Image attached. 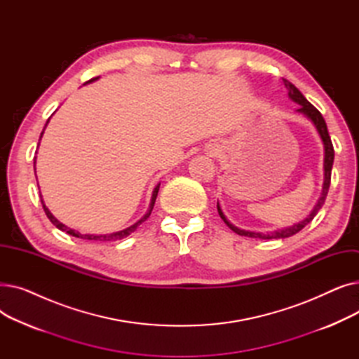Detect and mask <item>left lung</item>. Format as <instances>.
I'll return each mask as SVG.
<instances>
[{
  "label": "left lung",
  "mask_w": 359,
  "mask_h": 359,
  "mask_svg": "<svg viewBox=\"0 0 359 359\" xmlns=\"http://www.w3.org/2000/svg\"><path fill=\"white\" fill-rule=\"evenodd\" d=\"M282 83H284L285 88L288 90V97L299 104V109H297V113H301V115H304L307 119L311 121V123L314 125L317 134L320 137V140H322L323 142V148H325V158H323V172H325V177H323V189H322V194H320V198L317 201V203L314 205V208L311 210V212L304 218L301 219L298 222H295L294 225H291V227H282V229H278V230H272V231H249V230H243V229H238L236 227V225L233 222L229 221V218L224 215L221 206H219V202H217V210H218V214L219 217L222 218V221L229 225V227L237 233L238 236H244V237H252V238H262V240H271V238H287V237H291L294 234H297L298 231L303 230L306 225L309 222H311V219L316 217V214L318 212V210L322 208L325 201H326V196H327V192H329V186H330V176H332V167H333V160H334V149H333V145H332V141H330V137H329V132H327V125L322 116V113H320L304 96L303 93H301L294 84H291L288 80L282 79Z\"/></svg>",
  "instance_id": "obj_1"
}]
</instances>
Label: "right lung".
<instances>
[{"instance_id": "obj_1", "label": "right lung", "mask_w": 359, "mask_h": 359, "mask_svg": "<svg viewBox=\"0 0 359 359\" xmlns=\"http://www.w3.org/2000/svg\"><path fill=\"white\" fill-rule=\"evenodd\" d=\"M96 80H99V77H96V79H91V80H90V81H87L86 84L93 83V81H96ZM49 119H50V118H49ZM49 119H48L46 125L49 123ZM46 125H45V128H46ZM45 128H43V130H42L41 138H42V135H43ZM37 147H39V145H37ZM34 173H36V157H34ZM158 189H160V183L154 187L153 196H151V202H149V206H148V211L144 214V217H141L135 224L129 225L128 229H123V230L116 231V233H110V234H81V233H80V231H77V230L69 229V227H67L65 224H62L61 221H58V219H56V218L52 215V212L48 210V206L45 205V202H43V199H42V195H41V201H42V206H43V210H45V214L48 215V218L50 219V222L55 225V227H56V229H60L61 231H65V233H67V234H69V236L79 237V238H84V240H94V241H116V240H121V238H123V237H128L130 233H134V231L137 230L138 225H140V224H142V222H144V221L151 215V211H153V208H154V203H156V198H157Z\"/></svg>"}]
</instances>
